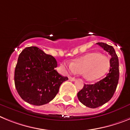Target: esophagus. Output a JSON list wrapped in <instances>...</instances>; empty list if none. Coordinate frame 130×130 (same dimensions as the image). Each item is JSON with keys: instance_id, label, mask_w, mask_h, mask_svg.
Masks as SVG:
<instances>
[{"instance_id": "1", "label": "esophagus", "mask_w": 130, "mask_h": 130, "mask_svg": "<svg viewBox=\"0 0 130 130\" xmlns=\"http://www.w3.org/2000/svg\"><path fill=\"white\" fill-rule=\"evenodd\" d=\"M69 80L70 81H75L76 80V78H73V77H69Z\"/></svg>"}]
</instances>
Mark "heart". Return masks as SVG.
Listing matches in <instances>:
<instances>
[{
  "mask_svg": "<svg viewBox=\"0 0 130 130\" xmlns=\"http://www.w3.org/2000/svg\"><path fill=\"white\" fill-rule=\"evenodd\" d=\"M110 67L109 57L97 52L88 53L72 62L69 69L74 73L82 74L88 81H93L101 78Z\"/></svg>",
  "mask_w": 130,
  "mask_h": 130,
  "instance_id": "obj_1",
  "label": "heart"
}]
</instances>
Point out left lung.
I'll return each instance as SVG.
<instances>
[{
    "instance_id": "obj_1",
    "label": "left lung",
    "mask_w": 130,
    "mask_h": 130,
    "mask_svg": "<svg viewBox=\"0 0 130 130\" xmlns=\"http://www.w3.org/2000/svg\"><path fill=\"white\" fill-rule=\"evenodd\" d=\"M105 51L110 54V69L104 78L93 84H84L77 93L78 99L82 104L90 108H97L104 105L113 96L119 79V62L112 46L98 42Z\"/></svg>"
}]
</instances>
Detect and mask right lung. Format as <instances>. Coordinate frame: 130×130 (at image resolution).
Here are the masks:
<instances>
[{
  "mask_svg": "<svg viewBox=\"0 0 130 130\" xmlns=\"http://www.w3.org/2000/svg\"><path fill=\"white\" fill-rule=\"evenodd\" d=\"M57 61L36 46L27 47L20 54L14 73L18 94L29 104L40 106L54 99L61 84L68 80L54 69Z\"/></svg>",
  "mask_w": 130,
  "mask_h": 130,
  "instance_id": "obj_1",
  "label": "right lung"
}]
</instances>
